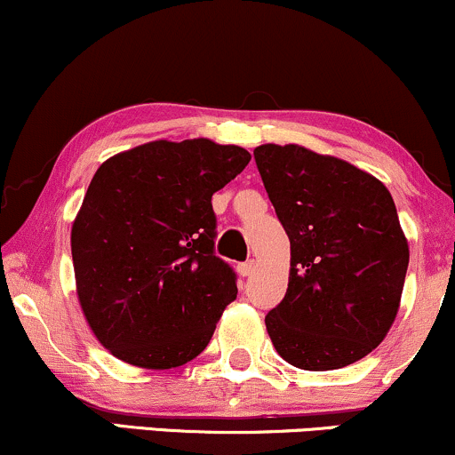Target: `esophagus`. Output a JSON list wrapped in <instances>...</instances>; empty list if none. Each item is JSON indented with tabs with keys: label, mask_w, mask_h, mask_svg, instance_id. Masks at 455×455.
<instances>
[{
	"label": "esophagus",
	"mask_w": 455,
	"mask_h": 455,
	"mask_svg": "<svg viewBox=\"0 0 455 455\" xmlns=\"http://www.w3.org/2000/svg\"><path fill=\"white\" fill-rule=\"evenodd\" d=\"M254 267H257V265H254V260H248V263H242L239 265V274L242 275H252V271H254Z\"/></svg>",
	"instance_id": "obj_1"
}]
</instances>
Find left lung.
I'll return each instance as SVG.
<instances>
[{"mask_svg": "<svg viewBox=\"0 0 455 455\" xmlns=\"http://www.w3.org/2000/svg\"><path fill=\"white\" fill-rule=\"evenodd\" d=\"M254 160L291 242L289 289L265 316L275 351L312 372L359 362L394 325L409 267L394 198L351 162L301 145H259Z\"/></svg>", "mask_w": 455, "mask_h": 455, "instance_id": "obj_1", "label": "left lung"}]
</instances>
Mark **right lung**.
Here are the masks:
<instances>
[{
	"label": "right lung",
	"instance_id": "1",
	"mask_svg": "<svg viewBox=\"0 0 455 455\" xmlns=\"http://www.w3.org/2000/svg\"><path fill=\"white\" fill-rule=\"evenodd\" d=\"M248 162L210 139L151 140L96 171L70 245L78 304L115 357L169 370L210 344L237 297L235 271L213 252L212 196Z\"/></svg>",
	"mask_w": 455,
	"mask_h": 455
}]
</instances>
